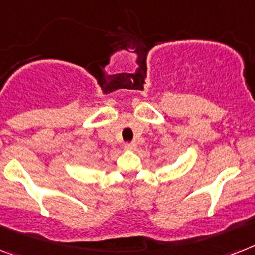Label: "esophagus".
Here are the masks:
<instances>
[{
    "mask_svg": "<svg viewBox=\"0 0 255 255\" xmlns=\"http://www.w3.org/2000/svg\"><path fill=\"white\" fill-rule=\"evenodd\" d=\"M136 142H127V144H124V149L126 150H133V149H136Z\"/></svg>",
    "mask_w": 255,
    "mask_h": 255,
    "instance_id": "esophagus-1",
    "label": "esophagus"
}]
</instances>
